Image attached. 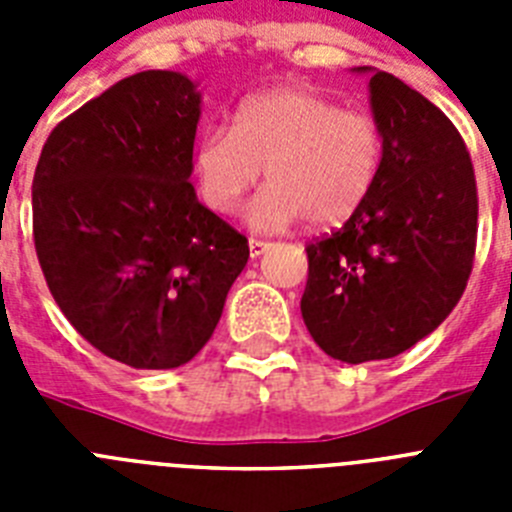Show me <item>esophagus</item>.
I'll return each mask as SVG.
<instances>
[{
	"label": "esophagus",
	"mask_w": 512,
	"mask_h": 512,
	"mask_svg": "<svg viewBox=\"0 0 512 512\" xmlns=\"http://www.w3.org/2000/svg\"><path fill=\"white\" fill-rule=\"evenodd\" d=\"M269 246H271V243L259 241V238H251V241H248V251H251V259H259L261 253H264Z\"/></svg>",
	"instance_id": "esophagus-1"
}]
</instances>
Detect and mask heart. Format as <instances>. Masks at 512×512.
Wrapping results in <instances>:
<instances>
[{
	"instance_id": "obj_1",
	"label": "heart",
	"mask_w": 512,
	"mask_h": 512,
	"mask_svg": "<svg viewBox=\"0 0 512 512\" xmlns=\"http://www.w3.org/2000/svg\"><path fill=\"white\" fill-rule=\"evenodd\" d=\"M384 164V130L369 112L302 87H277L238 104L233 128L207 125L192 148L202 202L233 215L266 169L269 187L248 210L277 230L305 217L315 228L346 223L372 194Z\"/></svg>"
}]
</instances>
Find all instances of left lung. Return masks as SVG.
I'll return each mask as SVG.
<instances>
[{
    "label": "left lung",
    "instance_id": "8db88e82",
    "mask_svg": "<svg viewBox=\"0 0 512 512\" xmlns=\"http://www.w3.org/2000/svg\"><path fill=\"white\" fill-rule=\"evenodd\" d=\"M369 89L382 174L343 228L305 246L300 302L315 343L346 364L392 359L436 330L477 248V182L454 122L387 71Z\"/></svg>",
    "mask_w": 512,
    "mask_h": 512
}]
</instances>
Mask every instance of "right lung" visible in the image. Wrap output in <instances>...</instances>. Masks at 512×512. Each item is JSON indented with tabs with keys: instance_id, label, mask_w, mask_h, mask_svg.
Returning a JSON list of instances; mask_svg holds the SVG:
<instances>
[{
	"instance_id": "add662e5",
	"label": "right lung",
	"mask_w": 512,
	"mask_h": 512,
	"mask_svg": "<svg viewBox=\"0 0 512 512\" xmlns=\"http://www.w3.org/2000/svg\"><path fill=\"white\" fill-rule=\"evenodd\" d=\"M197 122L187 76L140 71L58 122L35 166V253L53 300L133 369L200 354L248 261L246 235L189 184Z\"/></svg>"
}]
</instances>
